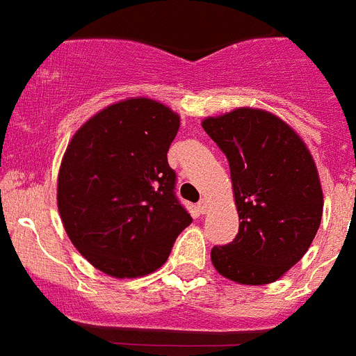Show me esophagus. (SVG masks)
<instances>
[{"instance_id":"34e87169","label":"esophagus","mask_w":356,"mask_h":356,"mask_svg":"<svg viewBox=\"0 0 356 356\" xmlns=\"http://www.w3.org/2000/svg\"><path fill=\"white\" fill-rule=\"evenodd\" d=\"M206 210H208V201L202 199V201L197 204V211H199V213H206Z\"/></svg>"}]
</instances>
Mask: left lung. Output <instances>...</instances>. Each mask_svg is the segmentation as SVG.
Listing matches in <instances>:
<instances>
[{"label": "left lung", "mask_w": 356, "mask_h": 356, "mask_svg": "<svg viewBox=\"0 0 356 356\" xmlns=\"http://www.w3.org/2000/svg\"><path fill=\"white\" fill-rule=\"evenodd\" d=\"M229 163L238 234L213 246L215 270L238 284L280 279L312 246L324 197L315 161L293 128L273 113L237 108L202 121Z\"/></svg>", "instance_id": "obj_1"}]
</instances>
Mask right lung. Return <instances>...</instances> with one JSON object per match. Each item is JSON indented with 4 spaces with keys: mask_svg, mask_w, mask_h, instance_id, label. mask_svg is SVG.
Here are the masks:
<instances>
[{
    "mask_svg": "<svg viewBox=\"0 0 356 356\" xmlns=\"http://www.w3.org/2000/svg\"><path fill=\"white\" fill-rule=\"evenodd\" d=\"M179 115L148 97L119 101L83 124L63 155L58 210L72 244L115 279L166 262L192 217L175 197L168 148Z\"/></svg>",
    "mask_w": 356,
    "mask_h": 356,
    "instance_id": "obj_1",
    "label": "right lung"
}]
</instances>
